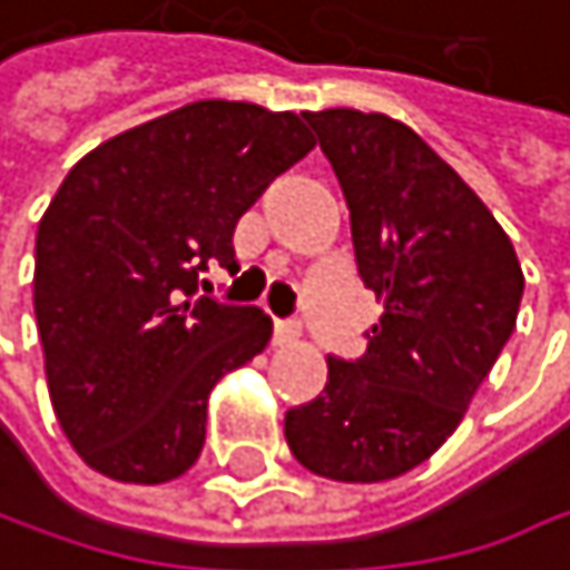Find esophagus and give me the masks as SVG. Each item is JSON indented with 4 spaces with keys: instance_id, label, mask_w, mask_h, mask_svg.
Returning a JSON list of instances; mask_svg holds the SVG:
<instances>
[{
    "instance_id": "34e87169",
    "label": "esophagus",
    "mask_w": 570,
    "mask_h": 570,
    "mask_svg": "<svg viewBox=\"0 0 570 570\" xmlns=\"http://www.w3.org/2000/svg\"><path fill=\"white\" fill-rule=\"evenodd\" d=\"M301 337V327L294 324V321H276L273 324V344L276 347H287V344H294Z\"/></svg>"
}]
</instances>
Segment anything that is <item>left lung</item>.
Returning <instances> with one entry per match:
<instances>
[{"instance_id":"1","label":"left lung","mask_w":570,"mask_h":570,"mask_svg":"<svg viewBox=\"0 0 570 570\" xmlns=\"http://www.w3.org/2000/svg\"><path fill=\"white\" fill-rule=\"evenodd\" d=\"M351 209L354 259L384 304L357 361L327 357V387L291 407L294 458L374 484L424 464L461 424L508 344L524 276L478 193L384 112H304Z\"/></svg>"}]
</instances>
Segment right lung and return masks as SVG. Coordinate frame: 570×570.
<instances>
[{
	"label": "right lung",
	"mask_w": 570,
	"mask_h": 570,
	"mask_svg": "<svg viewBox=\"0 0 570 570\" xmlns=\"http://www.w3.org/2000/svg\"><path fill=\"white\" fill-rule=\"evenodd\" d=\"M314 149L294 112L199 99L82 156L36 233L32 304L52 411L122 484L186 474L216 381L269 341L259 307L196 297L236 219Z\"/></svg>",
	"instance_id": "obj_1"
}]
</instances>
